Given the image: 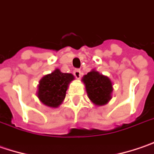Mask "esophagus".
<instances>
[{
  "label": "esophagus",
  "mask_w": 154,
  "mask_h": 154,
  "mask_svg": "<svg viewBox=\"0 0 154 154\" xmlns=\"http://www.w3.org/2000/svg\"><path fill=\"white\" fill-rule=\"evenodd\" d=\"M73 74H74V76L75 77L77 78V79H79L81 76H82V72H81V70H78V69H76V70H74L73 71Z\"/></svg>",
  "instance_id": "34e87169"
}]
</instances>
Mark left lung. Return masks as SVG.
Instances as JSON below:
<instances>
[{
    "label": "left lung",
    "instance_id": "left-lung-1",
    "mask_svg": "<svg viewBox=\"0 0 154 154\" xmlns=\"http://www.w3.org/2000/svg\"><path fill=\"white\" fill-rule=\"evenodd\" d=\"M82 80L85 85L88 97L95 105H105L112 98L113 85L108 77L93 70L87 75H84Z\"/></svg>",
    "mask_w": 154,
    "mask_h": 154
}]
</instances>
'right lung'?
I'll return each instance as SVG.
<instances>
[{
	"mask_svg": "<svg viewBox=\"0 0 154 154\" xmlns=\"http://www.w3.org/2000/svg\"><path fill=\"white\" fill-rule=\"evenodd\" d=\"M74 76L70 73H63L56 69L51 74L41 78L38 84L37 96L39 101L51 108H57L63 103L66 90Z\"/></svg>",
	"mask_w": 154,
	"mask_h": 154,
	"instance_id": "right-lung-1",
	"label": "right lung"
}]
</instances>
